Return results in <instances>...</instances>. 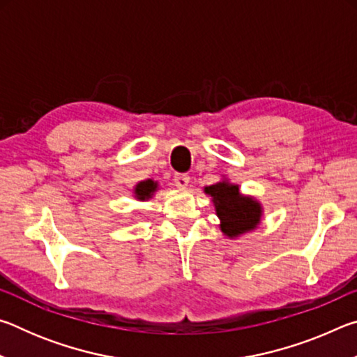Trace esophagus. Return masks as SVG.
<instances>
[{"label":"esophagus","mask_w":357,"mask_h":357,"mask_svg":"<svg viewBox=\"0 0 357 357\" xmlns=\"http://www.w3.org/2000/svg\"><path fill=\"white\" fill-rule=\"evenodd\" d=\"M173 183H174V185L179 187V189H187V185H189V183H190V178L184 173H176L173 178Z\"/></svg>","instance_id":"34e87169"}]
</instances>
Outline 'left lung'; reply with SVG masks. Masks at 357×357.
<instances>
[{
	"label": "left lung",
	"instance_id": "8db88e82",
	"mask_svg": "<svg viewBox=\"0 0 357 357\" xmlns=\"http://www.w3.org/2000/svg\"><path fill=\"white\" fill-rule=\"evenodd\" d=\"M204 192L213 197L215 214L220 219V229L225 236L231 239L243 236L261 222L263 206L255 198L243 195L238 184L220 181L204 187Z\"/></svg>",
	"mask_w": 357,
	"mask_h": 357
}]
</instances>
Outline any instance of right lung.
<instances>
[{"instance_id":"right-lung-1","label":"right lung","mask_w":357,"mask_h":357,"mask_svg":"<svg viewBox=\"0 0 357 357\" xmlns=\"http://www.w3.org/2000/svg\"><path fill=\"white\" fill-rule=\"evenodd\" d=\"M157 190V183L153 179H146V181H142V183H138L134 189L135 193V198L140 202H146L149 200L151 197L154 195V192Z\"/></svg>"}]
</instances>
